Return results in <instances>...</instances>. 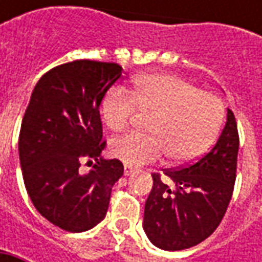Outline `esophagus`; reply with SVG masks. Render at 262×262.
I'll list each match as a JSON object with an SVG mask.
<instances>
[{"label": "esophagus", "mask_w": 262, "mask_h": 262, "mask_svg": "<svg viewBox=\"0 0 262 262\" xmlns=\"http://www.w3.org/2000/svg\"><path fill=\"white\" fill-rule=\"evenodd\" d=\"M133 172H134V166H131V165L125 163V165H124V173L128 176V175H131Z\"/></svg>", "instance_id": "34e87169"}]
</instances>
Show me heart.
I'll return each instance as SVG.
<instances>
[{
    "mask_svg": "<svg viewBox=\"0 0 262 262\" xmlns=\"http://www.w3.org/2000/svg\"><path fill=\"white\" fill-rule=\"evenodd\" d=\"M151 116L150 136L125 134L111 141V153L131 166L165 156L176 165L198 160L213 144L225 116L223 102L172 74H147L133 92L116 87L102 102V116L111 131L121 133L138 116Z\"/></svg>",
    "mask_w": 262,
    "mask_h": 262,
    "instance_id": "heart-1",
    "label": "heart"
}]
</instances>
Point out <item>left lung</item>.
I'll list each match as a JSON object with an SVG mask.
<instances>
[{
	"label": "left lung",
	"instance_id": "obj_1",
	"mask_svg": "<svg viewBox=\"0 0 262 262\" xmlns=\"http://www.w3.org/2000/svg\"><path fill=\"white\" fill-rule=\"evenodd\" d=\"M237 150L236 118L227 109L226 125L207 153L185 166L151 173L143 227L153 245L181 251L195 247L216 230L233 194Z\"/></svg>",
	"mask_w": 262,
	"mask_h": 262
}]
</instances>
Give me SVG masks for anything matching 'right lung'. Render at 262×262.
<instances>
[{
  "instance_id": "right-lung-1",
  "label": "right lung",
  "mask_w": 262,
  "mask_h": 262,
  "mask_svg": "<svg viewBox=\"0 0 262 262\" xmlns=\"http://www.w3.org/2000/svg\"><path fill=\"white\" fill-rule=\"evenodd\" d=\"M122 77L115 62L77 59L49 70L33 89L18 137L27 194L48 222L67 232H84L106 216L111 191L124 175L118 160L100 159L99 106ZM98 163L87 174L83 161Z\"/></svg>"
}]
</instances>
